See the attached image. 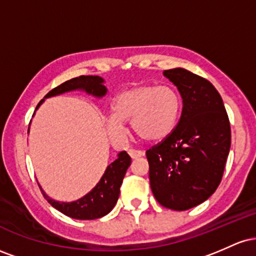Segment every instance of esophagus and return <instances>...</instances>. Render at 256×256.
Here are the masks:
<instances>
[{"label": "esophagus", "instance_id": "34e87169", "mask_svg": "<svg viewBox=\"0 0 256 256\" xmlns=\"http://www.w3.org/2000/svg\"><path fill=\"white\" fill-rule=\"evenodd\" d=\"M128 154H130V156L132 158H140V156H143V155H144V152L134 150V149H130V150H128Z\"/></svg>", "mask_w": 256, "mask_h": 256}]
</instances>
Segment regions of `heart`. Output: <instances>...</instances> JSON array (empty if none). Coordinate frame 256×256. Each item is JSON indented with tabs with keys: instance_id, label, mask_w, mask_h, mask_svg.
<instances>
[{
	"instance_id": "1",
	"label": "heart",
	"mask_w": 256,
	"mask_h": 256,
	"mask_svg": "<svg viewBox=\"0 0 256 256\" xmlns=\"http://www.w3.org/2000/svg\"><path fill=\"white\" fill-rule=\"evenodd\" d=\"M183 101L171 85H134L116 95L112 104L107 130L112 140L124 143L130 120L132 130L140 138L156 142L171 134L180 116Z\"/></svg>"
}]
</instances>
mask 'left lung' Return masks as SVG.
Wrapping results in <instances>:
<instances>
[{"instance_id":"1","label":"left lung","mask_w":256,"mask_h":256,"mask_svg":"<svg viewBox=\"0 0 256 256\" xmlns=\"http://www.w3.org/2000/svg\"><path fill=\"white\" fill-rule=\"evenodd\" d=\"M164 76L177 86L183 110L170 136L146 152L150 188L156 201L186 210L213 195L222 182L231 146L224 102L207 79L184 68Z\"/></svg>"}]
</instances>
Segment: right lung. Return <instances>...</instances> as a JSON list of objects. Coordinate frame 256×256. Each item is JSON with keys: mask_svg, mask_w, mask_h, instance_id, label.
Instances as JSON below:
<instances>
[{"mask_svg": "<svg viewBox=\"0 0 256 256\" xmlns=\"http://www.w3.org/2000/svg\"><path fill=\"white\" fill-rule=\"evenodd\" d=\"M104 79L98 76H80V77L72 78L64 82L58 86L49 91L46 98L60 95L73 90H84L86 94L102 98L107 92V88L104 85ZM40 100L36 110L44 101ZM131 165V158L126 152H122L118 154V158L107 166L106 171L100 179V182L95 185L90 192L83 196L82 198L73 202H58L49 198L46 192L42 194L44 198L50 204L52 207L56 208L64 216L73 219L79 220H94L98 219L108 214L116 206L118 201L120 186H122V179L128 171V166Z\"/></svg>", "mask_w": 256, "mask_h": 256, "instance_id": "1", "label": "right lung"}]
</instances>
